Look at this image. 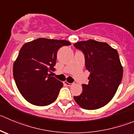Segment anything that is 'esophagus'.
Masks as SVG:
<instances>
[{"label":"esophagus","instance_id":"esophagus-1","mask_svg":"<svg viewBox=\"0 0 134 134\" xmlns=\"http://www.w3.org/2000/svg\"><path fill=\"white\" fill-rule=\"evenodd\" d=\"M63 83H64L66 86H71L72 85H73V83H69V82H68L67 81H64Z\"/></svg>","mask_w":134,"mask_h":134}]
</instances>
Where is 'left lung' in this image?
I'll return each instance as SVG.
<instances>
[{"mask_svg":"<svg viewBox=\"0 0 134 134\" xmlns=\"http://www.w3.org/2000/svg\"><path fill=\"white\" fill-rule=\"evenodd\" d=\"M85 55L86 69L90 72L88 84L74 97L75 102L86 110H96L108 103L115 95L123 77V67L117 50L108 43L93 40L74 44Z\"/></svg>","mask_w":134,"mask_h":134,"instance_id":"1","label":"left lung"}]
</instances>
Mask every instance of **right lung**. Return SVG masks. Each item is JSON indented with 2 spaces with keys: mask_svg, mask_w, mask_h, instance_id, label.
Returning <instances> with one entry per match:
<instances>
[{
  "mask_svg": "<svg viewBox=\"0 0 134 134\" xmlns=\"http://www.w3.org/2000/svg\"><path fill=\"white\" fill-rule=\"evenodd\" d=\"M66 40L38 38L21 47L13 65L18 91L32 104L43 107L57 99L62 82L49 74L54 71L59 49L70 46Z\"/></svg>",
  "mask_w": 134,
  "mask_h": 134,
  "instance_id": "obj_1",
  "label": "right lung"
}]
</instances>
